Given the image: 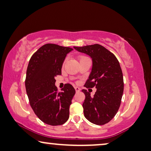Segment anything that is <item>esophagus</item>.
<instances>
[{
  "mask_svg": "<svg viewBox=\"0 0 151 151\" xmlns=\"http://www.w3.org/2000/svg\"><path fill=\"white\" fill-rule=\"evenodd\" d=\"M75 90H76V92H79V91H80V88L78 87H75Z\"/></svg>",
  "mask_w": 151,
  "mask_h": 151,
  "instance_id": "34e87169",
  "label": "esophagus"
}]
</instances>
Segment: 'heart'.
Wrapping results in <instances>:
<instances>
[{"label": "heart", "instance_id": "b5f03b06", "mask_svg": "<svg viewBox=\"0 0 151 151\" xmlns=\"http://www.w3.org/2000/svg\"><path fill=\"white\" fill-rule=\"evenodd\" d=\"M86 58V57H85V56H79V59L80 60H81V59H83V58ZM64 64V62L63 63V65Z\"/></svg>", "mask_w": 151, "mask_h": 151}]
</instances>
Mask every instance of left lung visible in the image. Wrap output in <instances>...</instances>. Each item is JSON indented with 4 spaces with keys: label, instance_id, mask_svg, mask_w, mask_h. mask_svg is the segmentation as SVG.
<instances>
[{
    "label": "left lung",
    "instance_id": "1",
    "mask_svg": "<svg viewBox=\"0 0 151 151\" xmlns=\"http://www.w3.org/2000/svg\"><path fill=\"white\" fill-rule=\"evenodd\" d=\"M74 48L92 58L91 73L84 86L97 89L93 97L86 89L82 90L85 95L84 115L93 124L104 125L114 118L121 103L124 83L120 64L112 52L100 44Z\"/></svg>",
    "mask_w": 151,
    "mask_h": 151
}]
</instances>
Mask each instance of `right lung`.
I'll return each instance as SVG.
<instances>
[{
  "label": "right lung",
  "instance_id": "1",
  "mask_svg": "<svg viewBox=\"0 0 151 151\" xmlns=\"http://www.w3.org/2000/svg\"><path fill=\"white\" fill-rule=\"evenodd\" d=\"M73 48L54 44L40 47L31 57L27 68L25 89L37 117L50 126H60L69 118V107L76 91L65 84L62 91L55 87V77L62 74L66 55Z\"/></svg>",
  "mask_w": 151,
  "mask_h": 151
}]
</instances>
